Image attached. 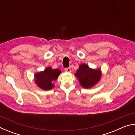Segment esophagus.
<instances>
[{
  "mask_svg": "<svg viewBox=\"0 0 135 135\" xmlns=\"http://www.w3.org/2000/svg\"><path fill=\"white\" fill-rule=\"evenodd\" d=\"M64 70H65V71H66V72H71V68H69V67L65 68Z\"/></svg>",
  "mask_w": 135,
  "mask_h": 135,
  "instance_id": "esophagus-1",
  "label": "esophagus"
}]
</instances>
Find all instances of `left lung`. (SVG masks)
<instances>
[{
	"label": "left lung",
	"instance_id": "left-lung-1",
	"mask_svg": "<svg viewBox=\"0 0 135 135\" xmlns=\"http://www.w3.org/2000/svg\"><path fill=\"white\" fill-rule=\"evenodd\" d=\"M80 83L84 88H90L97 84L100 80L101 73L100 70L91 69L86 64L80 65L75 74Z\"/></svg>",
	"mask_w": 135,
	"mask_h": 135
}]
</instances>
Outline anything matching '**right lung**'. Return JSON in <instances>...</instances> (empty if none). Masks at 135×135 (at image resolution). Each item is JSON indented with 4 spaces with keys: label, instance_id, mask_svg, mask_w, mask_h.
<instances>
[{
    "label": "right lung",
    "instance_id": "obj_1",
    "mask_svg": "<svg viewBox=\"0 0 135 135\" xmlns=\"http://www.w3.org/2000/svg\"><path fill=\"white\" fill-rule=\"evenodd\" d=\"M60 73L61 71L59 69L46 68L43 71L35 74V81L39 88L45 90H51L54 87L52 82L56 80Z\"/></svg>",
    "mask_w": 135,
    "mask_h": 135
}]
</instances>
